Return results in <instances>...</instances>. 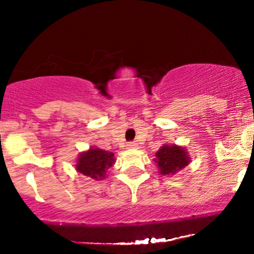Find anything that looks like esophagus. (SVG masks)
Returning <instances> with one entry per match:
<instances>
[{
	"mask_svg": "<svg viewBox=\"0 0 254 254\" xmlns=\"http://www.w3.org/2000/svg\"><path fill=\"white\" fill-rule=\"evenodd\" d=\"M127 148L128 149H136L137 148V143H136V142H128Z\"/></svg>",
	"mask_w": 254,
	"mask_h": 254,
	"instance_id": "esophagus-1",
	"label": "esophagus"
}]
</instances>
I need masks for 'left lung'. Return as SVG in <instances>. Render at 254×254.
Segmentation results:
<instances>
[{
  "instance_id": "8db88e82",
  "label": "left lung",
  "mask_w": 254,
  "mask_h": 254,
  "mask_svg": "<svg viewBox=\"0 0 254 254\" xmlns=\"http://www.w3.org/2000/svg\"><path fill=\"white\" fill-rule=\"evenodd\" d=\"M154 162L163 176H173L190 164V157L185 147L163 144L155 154Z\"/></svg>"
}]
</instances>
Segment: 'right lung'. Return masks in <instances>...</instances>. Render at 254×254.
Here are the masks:
<instances>
[{
    "label": "right lung",
    "mask_w": 254,
    "mask_h": 254,
    "mask_svg": "<svg viewBox=\"0 0 254 254\" xmlns=\"http://www.w3.org/2000/svg\"><path fill=\"white\" fill-rule=\"evenodd\" d=\"M116 163L114 154L97 147H90L88 150L79 152L75 169L79 173L95 180L106 178L107 171Z\"/></svg>",
    "instance_id": "right-lung-1"
}]
</instances>
